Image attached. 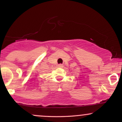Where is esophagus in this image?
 I'll return each mask as SVG.
<instances>
[{
	"instance_id": "obj_1",
	"label": "esophagus",
	"mask_w": 122,
	"mask_h": 122,
	"mask_svg": "<svg viewBox=\"0 0 122 122\" xmlns=\"http://www.w3.org/2000/svg\"><path fill=\"white\" fill-rule=\"evenodd\" d=\"M58 66L60 67V68H62V67H63V65H62V64H58Z\"/></svg>"
}]
</instances>
